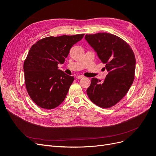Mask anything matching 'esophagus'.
<instances>
[{
  "label": "esophagus",
  "instance_id": "1",
  "mask_svg": "<svg viewBox=\"0 0 156 156\" xmlns=\"http://www.w3.org/2000/svg\"><path fill=\"white\" fill-rule=\"evenodd\" d=\"M83 78H84L83 75H78V76L77 77V79H81Z\"/></svg>",
  "mask_w": 156,
  "mask_h": 156
}]
</instances>
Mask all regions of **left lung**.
<instances>
[{
    "label": "left lung",
    "mask_w": 156,
    "mask_h": 156,
    "mask_svg": "<svg viewBox=\"0 0 156 156\" xmlns=\"http://www.w3.org/2000/svg\"><path fill=\"white\" fill-rule=\"evenodd\" d=\"M84 38L105 64L108 72L103 81L92 78L87 95L94 104L109 108L125 96L133 82L134 53L124 40L109 33L87 34Z\"/></svg>",
    "instance_id": "obj_1"
}]
</instances>
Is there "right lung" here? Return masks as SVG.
Masks as SVG:
<instances>
[{"label":"right lung","mask_w":156,"mask_h":156,"mask_svg":"<svg viewBox=\"0 0 156 156\" xmlns=\"http://www.w3.org/2000/svg\"><path fill=\"white\" fill-rule=\"evenodd\" d=\"M84 35L47 37L31 47L23 69L28 94L37 105L53 109L64 101L74 77L58 69V64H64Z\"/></svg>","instance_id":"1"}]
</instances>
